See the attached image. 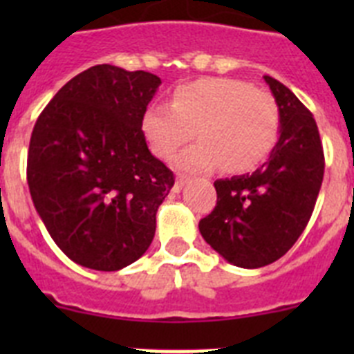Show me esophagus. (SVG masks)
I'll return each instance as SVG.
<instances>
[{
	"label": "esophagus",
	"instance_id": "obj_1",
	"mask_svg": "<svg viewBox=\"0 0 354 354\" xmlns=\"http://www.w3.org/2000/svg\"><path fill=\"white\" fill-rule=\"evenodd\" d=\"M186 184H187V177H186V175H179V177H177V179H175L174 192H175V193H179L180 189H183V187L186 186Z\"/></svg>",
	"mask_w": 354,
	"mask_h": 354
}]
</instances>
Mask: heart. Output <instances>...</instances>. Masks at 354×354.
<instances>
[{"instance_id":"1","label":"heart","mask_w":354,"mask_h":354,"mask_svg":"<svg viewBox=\"0 0 354 354\" xmlns=\"http://www.w3.org/2000/svg\"><path fill=\"white\" fill-rule=\"evenodd\" d=\"M152 154L174 156L195 131L200 140L175 158L187 171H209L221 165L228 174H245L264 161L280 133V109L271 93L228 77H209L179 86L171 104H152L142 117Z\"/></svg>"}]
</instances>
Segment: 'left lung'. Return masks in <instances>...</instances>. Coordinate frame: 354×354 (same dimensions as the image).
Returning a JSON list of instances; mask_svg holds the SVG:
<instances>
[{
	"mask_svg": "<svg viewBox=\"0 0 354 354\" xmlns=\"http://www.w3.org/2000/svg\"><path fill=\"white\" fill-rule=\"evenodd\" d=\"M280 109V136L261 168L218 179L216 207L200 234L227 262L262 268L286 255L314 211L323 184L324 154L317 124L286 84L264 76Z\"/></svg>",
	"mask_w": 354,
	"mask_h": 354,
	"instance_id": "8db88e82",
	"label": "left lung"
}]
</instances>
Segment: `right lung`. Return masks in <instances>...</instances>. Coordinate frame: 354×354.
Segmentation results:
<instances>
[{"mask_svg": "<svg viewBox=\"0 0 354 354\" xmlns=\"http://www.w3.org/2000/svg\"><path fill=\"white\" fill-rule=\"evenodd\" d=\"M161 80L95 65L64 84L33 127L28 186L58 248L76 264L118 271L154 239L175 183L150 154L142 117Z\"/></svg>", "mask_w": 354, "mask_h": 354, "instance_id": "right-lung-1", "label": "right lung"}]
</instances>
